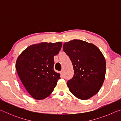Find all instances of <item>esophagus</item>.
Instances as JSON below:
<instances>
[{
	"mask_svg": "<svg viewBox=\"0 0 121 121\" xmlns=\"http://www.w3.org/2000/svg\"><path fill=\"white\" fill-rule=\"evenodd\" d=\"M60 73H61V76H63V70H61L60 71Z\"/></svg>",
	"mask_w": 121,
	"mask_h": 121,
	"instance_id": "esophagus-1",
	"label": "esophagus"
}]
</instances>
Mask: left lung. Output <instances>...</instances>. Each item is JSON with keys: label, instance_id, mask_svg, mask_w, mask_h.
I'll return each mask as SVG.
<instances>
[{"label": "left lung", "instance_id": "left-lung-1", "mask_svg": "<svg viewBox=\"0 0 121 121\" xmlns=\"http://www.w3.org/2000/svg\"><path fill=\"white\" fill-rule=\"evenodd\" d=\"M63 50L73 68V77L67 83L69 91L81 100L93 97L105 78L106 61L101 51L95 45L79 39L65 43Z\"/></svg>", "mask_w": 121, "mask_h": 121}]
</instances>
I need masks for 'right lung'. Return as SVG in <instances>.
I'll return each mask as SVG.
<instances>
[{"label":"right lung","mask_w":121,"mask_h":121,"mask_svg":"<svg viewBox=\"0 0 121 121\" xmlns=\"http://www.w3.org/2000/svg\"><path fill=\"white\" fill-rule=\"evenodd\" d=\"M62 43H42L29 46L16 60V69L28 92L35 99H44L52 92L60 74L53 69L54 56Z\"/></svg>","instance_id":"1"}]
</instances>
